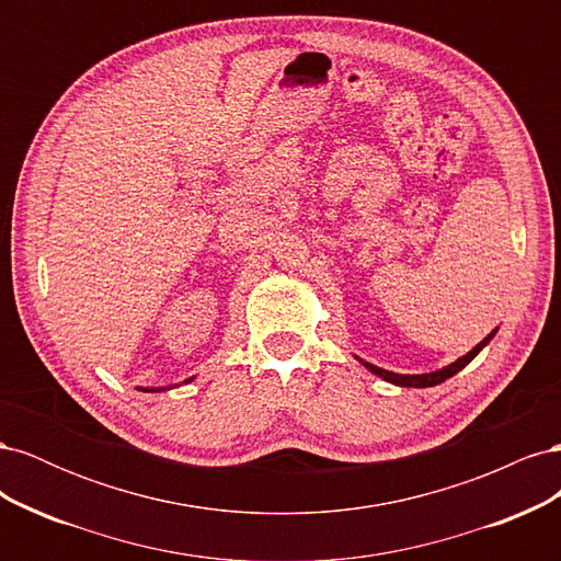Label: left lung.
Here are the masks:
<instances>
[{
  "label": "left lung",
  "instance_id": "1",
  "mask_svg": "<svg viewBox=\"0 0 561 561\" xmlns=\"http://www.w3.org/2000/svg\"><path fill=\"white\" fill-rule=\"evenodd\" d=\"M496 334V330L491 332L489 336H484L482 342L474 346L472 351H468L463 358H458L456 363H451L449 367H445V369H437V371H431V375H393V371H388V369H381V367H377V365H369V363H365V360H360L371 375H377V377H381V379H386V381H390V383H398V386H414V388H426V386H437V383H443L445 379H449V377H454L456 371H461L474 355H478L486 344H489V339Z\"/></svg>",
  "mask_w": 561,
  "mask_h": 561
}]
</instances>
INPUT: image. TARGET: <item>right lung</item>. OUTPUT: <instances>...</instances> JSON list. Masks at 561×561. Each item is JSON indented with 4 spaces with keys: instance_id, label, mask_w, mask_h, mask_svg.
I'll use <instances>...</instances> for the list:
<instances>
[{
    "instance_id": "right-lung-1",
    "label": "right lung",
    "mask_w": 561,
    "mask_h": 561,
    "mask_svg": "<svg viewBox=\"0 0 561 561\" xmlns=\"http://www.w3.org/2000/svg\"><path fill=\"white\" fill-rule=\"evenodd\" d=\"M145 393H147V390H145ZM149 393H154V390H149Z\"/></svg>"
}]
</instances>
